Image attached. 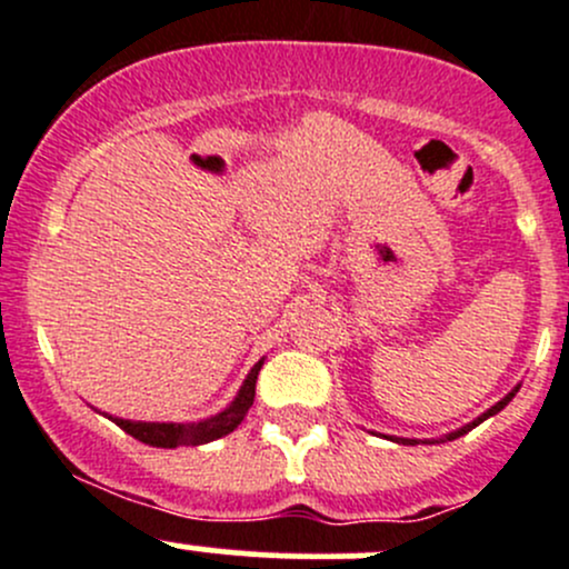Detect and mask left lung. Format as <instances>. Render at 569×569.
Wrapping results in <instances>:
<instances>
[{
  "instance_id": "left-lung-1",
  "label": "left lung",
  "mask_w": 569,
  "mask_h": 569,
  "mask_svg": "<svg viewBox=\"0 0 569 569\" xmlns=\"http://www.w3.org/2000/svg\"><path fill=\"white\" fill-rule=\"evenodd\" d=\"M515 393H518V388H515V391H509L507 396H503V399L501 401H498V405H492L490 407V410H487V412H481V416L479 418H476V421H470V423H465V427L462 429H457V432H449V435H446V438L443 440H457V438H460V435H465V432H470V429H473V427H479V423L481 421H487V418H490V416H496V412H501L503 410V407H507L509 405V401H512L515 399ZM391 440H396V443H410V446H416V440H405V438H391Z\"/></svg>"
}]
</instances>
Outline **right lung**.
I'll list each match as a JSON object with an SVG mask.
<instances>
[{
    "label": "right lung",
    "instance_id": "right-lung-1",
    "mask_svg": "<svg viewBox=\"0 0 569 569\" xmlns=\"http://www.w3.org/2000/svg\"><path fill=\"white\" fill-rule=\"evenodd\" d=\"M263 360H258L256 366L250 369L248 380L242 382L239 388L237 399L226 407L222 412L217 416L206 418V421L198 423H157V421H126V418H112L126 435L137 438L140 443L148 446H157V449H176V446H203L211 443L217 438H226L228 432L242 423V418L248 416L252 399H256V380H258V371H261Z\"/></svg>",
    "mask_w": 569,
    "mask_h": 569
}]
</instances>
